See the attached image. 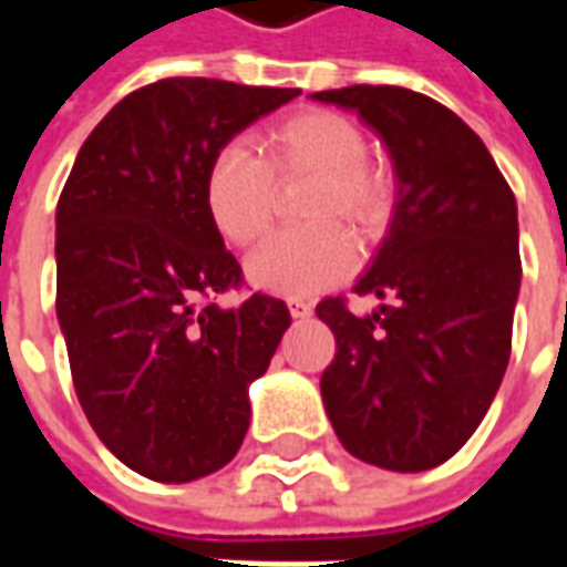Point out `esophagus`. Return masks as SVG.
<instances>
[{
  "mask_svg": "<svg viewBox=\"0 0 567 567\" xmlns=\"http://www.w3.org/2000/svg\"><path fill=\"white\" fill-rule=\"evenodd\" d=\"M288 309H291L295 319H309V316H312V303L300 300V297H291V300H288Z\"/></svg>",
  "mask_w": 567,
  "mask_h": 567,
  "instance_id": "esophagus-1",
  "label": "esophagus"
}]
</instances>
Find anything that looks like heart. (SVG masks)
Segmentation results:
<instances>
[{
    "instance_id": "heart-1",
    "label": "heart",
    "mask_w": 567,
    "mask_h": 567,
    "mask_svg": "<svg viewBox=\"0 0 567 567\" xmlns=\"http://www.w3.org/2000/svg\"><path fill=\"white\" fill-rule=\"evenodd\" d=\"M264 161L246 145L230 142L215 151L203 178V199L215 230L246 248L267 234L276 212V182L312 178L303 230L267 239L248 258V279L285 297L319 295L355 270L358 236H377L392 215V182L368 163V140L337 112H300L279 121L264 136Z\"/></svg>"
}]
</instances>
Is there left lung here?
<instances>
[{"label":"left lung","mask_w":567,"mask_h":567,"mask_svg":"<svg viewBox=\"0 0 567 567\" xmlns=\"http://www.w3.org/2000/svg\"><path fill=\"white\" fill-rule=\"evenodd\" d=\"M312 100L358 112L398 178L389 236L355 282L385 303L361 319L343 297L316 307L337 337L321 401L355 458L416 474L462 450L504 380L523 276L516 197L483 140L425 93L355 84Z\"/></svg>","instance_id":"obj_1"}]
</instances>
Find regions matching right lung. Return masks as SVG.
Here are the masks:
<instances>
[{
    "label": "right lung",
    "instance_id": "1",
    "mask_svg": "<svg viewBox=\"0 0 567 567\" xmlns=\"http://www.w3.org/2000/svg\"><path fill=\"white\" fill-rule=\"evenodd\" d=\"M300 96L218 79H163L109 112L56 203V319L81 410L112 455L157 483H190L234 458L248 385L291 312L239 288L203 199L215 151Z\"/></svg>",
    "mask_w": 567,
    "mask_h": 567
}]
</instances>
